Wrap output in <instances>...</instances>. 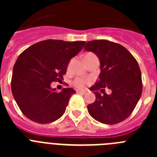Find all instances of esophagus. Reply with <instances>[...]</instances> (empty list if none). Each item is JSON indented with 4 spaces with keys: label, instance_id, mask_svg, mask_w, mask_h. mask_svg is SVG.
Wrapping results in <instances>:
<instances>
[{
    "label": "esophagus",
    "instance_id": "1",
    "mask_svg": "<svg viewBox=\"0 0 157 157\" xmlns=\"http://www.w3.org/2000/svg\"><path fill=\"white\" fill-rule=\"evenodd\" d=\"M77 93H78V94H86V91H84V90H78Z\"/></svg>",
    "mask_w": 157,
    "mask_h": 157
}]
</instances>
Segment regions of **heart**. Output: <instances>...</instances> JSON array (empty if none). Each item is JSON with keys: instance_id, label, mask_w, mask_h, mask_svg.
<instances>
[{"instance_id": "obj_1", "label": "heart", "mask_w": 157, "mask_h": 157, "mask_svg": "<svg viewBox=\"0 0 157 157\" xmlns=\"http://www.w3.org/2000/svg\"><path fill=\"white\" fill-rule=\"evenodd\" d=\"M95 56V55H94L93 53H86L85 56H83V60H84V62H85V60H86V59H88L89 58L93 57V56ZM86 83H88V81H86V80H83L82 79V78H76V79L73 82L74 86L78 89L83 88L84 86H85Z\"/></svg>"}]
</instances>
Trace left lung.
I'll return each instance as SVG.
<instances>
[{
	"mask_svg": "<svg viewBox=\"0 0 157 157\" xmlns=\"http://www.w3.org/2000/svg\"><path fill=\"white\" fill-rule=\"evenodd\" d=\"M84 48L95 53L101 63L99 79L90 87L96 100L87 106L89 114L97 121L109 125L125 120L134 111L142 93L138 62L125 47L108 40L88 41ZM105 88L110 90V94L104 93Z\"/></svg>",
	"mask_w": 157,
	"mask_h": 157,
	"instance_id": "obj_1",
	"label": "left lung"
}]
</instances>
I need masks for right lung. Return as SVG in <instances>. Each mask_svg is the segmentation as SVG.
<instances>
[{"label": "right lung", "mask_w": 157, "mask_h": 157, "mask_svg": "<svg viewBox=\"0 0 157 157\" xmlns=\"http://www.w3.org/2000/svg\"><path fill=\"white\" fill-rule=\"evenodd\" d=\"M85 43L48 39L34 44L19 55L11 86L14 99L29 120L45 124L63 116L69 99L76 92L67 87L56 93L51 83L63 79L69 61Z\"/></svg>", "instance_id": "obj_1"}]
</instances>
